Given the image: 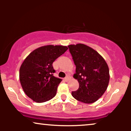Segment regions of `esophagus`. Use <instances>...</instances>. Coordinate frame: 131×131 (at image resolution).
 <instances>
[{"label":"esophagus","instance_id":"obj_1","mask_svg":"<svg viewBox=\"0 0 131 131\" xmlns=\"http://www.w3.org/2000/svg\"><path fill=\"white\" fill-rule=\"evenodd\" d=\"M69 78H70V77H69V76H68H68H67V77L64 78V80L65 81H68L69 80Z\"/></svg>","mask_w":131,"mask_h":131}]
</instances>
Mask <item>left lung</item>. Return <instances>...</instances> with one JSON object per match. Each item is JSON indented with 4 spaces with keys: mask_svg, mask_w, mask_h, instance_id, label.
<instances>
[{
    "mask_svg": "<svg viewBox=\"0 0 131 131\" xmlns=\"http://www.w3.org/2000/svg\"><path fill=\"white\" fill-rule=\"evenodd\" d=\"M76 65L73 77L79 84L73 97L85 103L96 102L106 91L110 80L109 68L104 58L92 48L82 43L68 46Z\"/></svg>",
    "mask_w": 131,
    "mask_h": 131,
    "instance_id": "left-lung-1",
    "label": "left lung"
}]
</instances>
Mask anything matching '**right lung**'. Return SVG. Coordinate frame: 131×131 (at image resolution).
Here are the masks:
<instances>
[{
  "instance_id": "add662e5",
  "label": "right lung",
  "mask_w": 131,
  "mask_h": 131,
  "mask_svg": "<svg viewBox=\"0 0 131 131\" xmlns=\"http://www.w3.org/2000/svg\"><path fill=\"white\" fill-rule=\"evenodd\" d=\"M68 50L67 46L48 45L33 50L19 69V81L26 95L37 103L49 101L57 94L61 79L53 76L52 63Z\"/></svg>"
}]
</instances>
